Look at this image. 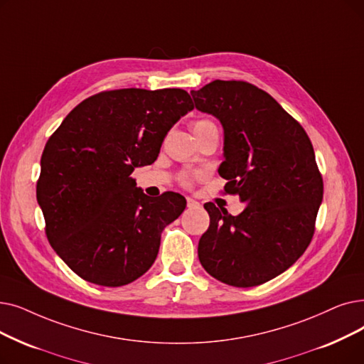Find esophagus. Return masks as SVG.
Here are the masks:
<instances>
[{
    "mask_svg": "<svg viewBox=\"0 0 364 364\" xmlns=\"http://www.w3.org/2000/svg\"><path fill=\"white\" fill-rule=\"evenodd\" d=\"M187 207H188V208L199 207V202H198V200H195L193 198H187Z\"/></svg>",
    "mask_w": 364,
    "mask_h": 364,
    "instance_id": "1",
    "label": "esophagus"
}]
</instances>
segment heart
I'll return each instance as SVG.
<instances>
[{
	"label": "heart",
	"mask_w": 364,
	"mask_h": 364,
	"mask_svg": "<svg viewBox=\"0 0 364 364\" xmlns=\"http://www.w3.org/2000/svg\"><path fill=\"white\" fill-rule=\"evenodd\" d=\"M193 128V132L198 134L200 131H205V129H210V128H217V126L208 120V119H199L196 122H193L192 124ZM202 178V173L200 172H191V173H184V176H181L180 178V183L184 186V187H192L196 181H199Z\"/></svg>",
	"instance_id": "1"
}]
</instances>
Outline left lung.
<instances>
[{"label":"left lung","instance_id":"left-lung-1","mask_svg":"<svg viewBox=\"0 0 364 364\" xmlns=\"http://www.w3.org/2000/svg\"><path fill=\"white\" fill-rule=\"evenodd\" d=\"M199 112L225 129V192L247 207L240 215L203 205L210 228L198 245L203 269L233 287L269 281L304 255L323 200V177L311 139L267 92L241 80L192 90Z\"/></svg>","mask_w":364,"mask_h":364}]
</instances>
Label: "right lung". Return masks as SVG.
<instances>
[{
	"mask_svg": "<svg viewBox=\"0 0 364 364\" xmlns=\"http://www.w3.org/2000/svg\"><path fill=\"white\" fill-rule=\"evenodd\" d=\"M193 107L183 89L104 90L78 104L47 141L37 200L47 240L78 277L120 287L150 269L186 199L149 198L131 173L156 161L168 131Z\"/></svg>",
	"mask_w": 364,
	"mask_h": 364,
	"instance_id": "1",
	"label": "right lung"
}]
</instances>
